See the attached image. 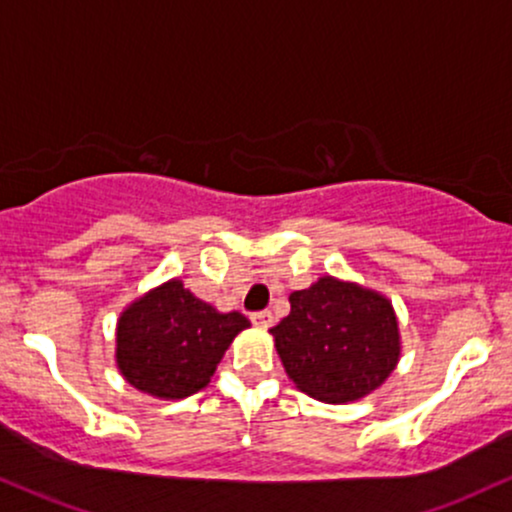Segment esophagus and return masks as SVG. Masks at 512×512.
<instances>
[{
  "instance_id": "obj_1",
  "label": "esophagus",
  "mask_w": 512,
  "mask_h": 512,
  "mask_svg": "<svg viewBox=\"0 0 512 512\" xmlns=\"http://www.w3.org/2000/svg\"><path fill=\"white\" fill-rule=\"evenodd\" d=\"M252 319V324L257 326V329H269V326L274 324V315L269 310H264V312H255V315L250 317Z\"/></svg>"
}]
</instances>
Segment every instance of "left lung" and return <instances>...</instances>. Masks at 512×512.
Masks as SVG:
<instances>
[{"instance_id":"left-lung-1","label":"left lung","mask_w":512,"mask_h":512,"mask_svg":"<svg viewBox=\"0 0 512 512\" xmlns=\"http://www.w3.org/2000/svg\"><path fill=\"white\" fill-rule=\"evenodd\" d=\"M288 300L291 315L269 334L295 389L322 403H353L391 377L400 329L386 295L322 276Z\"/></svg>"}]
</instances>
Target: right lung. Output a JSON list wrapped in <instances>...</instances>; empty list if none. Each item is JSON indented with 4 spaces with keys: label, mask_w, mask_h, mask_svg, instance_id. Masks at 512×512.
Segmentation results:
<instances>
[{
    "label": "right lung",
    "mask_w": 512,
    "mask_h": 512,
    "mask_svg": "<svg viewBox=\"0 0 512 512\" xmlns=\"http://www.w3.org/2000/svg\"><path fill=\"white\" fill-rule=\"evenodd\" d=\"M248 326L240 312H219L181 279H169L119 315L116 367L140 393L188 398L205 389L233 338Z\"/></svg>",
    "instance_id": "1"
}]
</instances>
